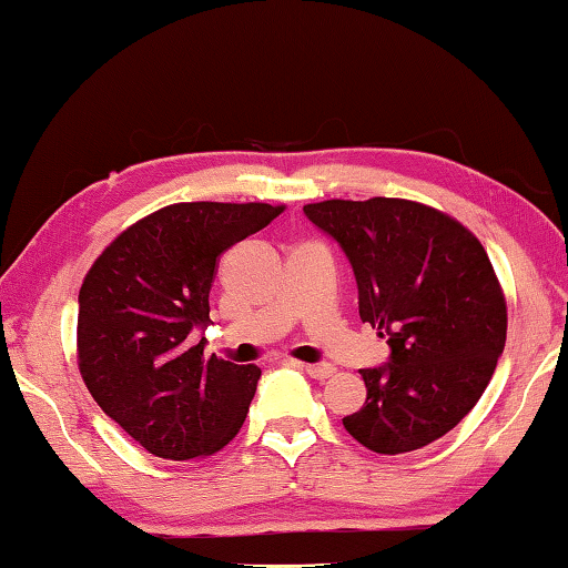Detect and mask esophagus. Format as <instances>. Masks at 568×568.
Masks as SVG:
<instances>
[{
	"instance_id": "1",
	"label": "esophagus",
	"mask_w": 568,
	"mask_h": 568,
	"mask_svg": "<svg viewBox=\"0 0 568 568\" xmlns=\"http://www.w3.org/2000/svg\"><path fill=\"white\" fill-rule=\"evenodd\" d=\"M302 369L312 376V379H329V376L336 372L332 364H302Z\"/></svg>"
}]
</instances>
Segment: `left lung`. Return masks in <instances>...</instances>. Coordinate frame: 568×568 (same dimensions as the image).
<instances>
[{
  "label": "left lung",
  "mask_w": 568,
  "mask_h": 568,
  "mask_svg": "<svg viewBox=\"0 0 568 568\" xmlns=\"http://www.w3.org/2000/svg\"><path fill=\"white\" fill-rule=\"evenodd\" d=\"M304 214L342 246L362 322L392 349L359 369L366 402L344 429L376 454L442 439L481 399L506 344V300L481 242L409 199H326Z\"/></svg>",
  "instance_id": "1"
}]
</instances>
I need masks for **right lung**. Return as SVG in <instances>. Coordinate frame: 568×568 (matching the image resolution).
Masks as SVG:
<instances>
[{
	"label": "right lung",
	"mask_w": 568,
	"mask_h": 568,
	"mask_svg": "<svg viewBox=\"0 0 568 568\" xmlns=\"http://www.w3.org/2000/svg\"><path fill=\"white\" fill-rule=\"evenodd\" d=\"M284 206L182 202L139 219L79 290L77 356L89 394L159 459L209 456L234 439L262 369L204 359L216 258Z\"/></svg>",
	"instance_id": "right-lung-1"
}]
</instances>
